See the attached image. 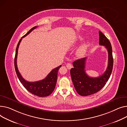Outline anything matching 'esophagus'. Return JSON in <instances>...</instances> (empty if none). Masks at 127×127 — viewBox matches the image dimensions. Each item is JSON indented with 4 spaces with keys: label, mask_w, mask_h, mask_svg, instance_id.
<instances>
[{
    "label": "esophagus",
    "mask_w": 127,
    "mask_h": 127,
    "mask_svg": "<svg viewBox=\"0 0 127 127\" xmlns=\"http://www.w3.org/2000/svg\"><path fill=\"white\" fill-rule=\"evenodd\" d=\"M66 68H68V69H69H69H71L72 68V64H70V63L66 64Z\"/></svg>",
    "instance_id": "obj_1"
}]
</instances>
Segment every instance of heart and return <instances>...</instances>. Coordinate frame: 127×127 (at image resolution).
<instances>
[{
	"label": "heart",
	"instance_id": "1",
	"mask_svg": "<svg viewBox=\"0 0 127 127\" xmlns=\"http://www.w3.org/2000/svg\"><path fill=\"white\" fill-rule=\"evenodd\" d=\"M88 47L89 44L88 43H85L80 46L77 50V55L79 57H82L84 56L87 51Z\"/></svg>",
	"mask_w": 127,
	"mask_h": 127
}]
</instances>
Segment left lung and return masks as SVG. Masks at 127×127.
I'll return each instance as SVG.
<instances>
[{"instance_id":"1","label":"left lung","mask_w":127,"mask_h":127,"mask_svg":"<svg viewBox=\"0 0 127 127\" xmlns=\"http://www.w3.org/2000/svg\"><path fill=\"white\" fill-rule=\"evenodd\" d=\"M99 42L108 52V65L106 71L98 77H91L85 72L87 57L78 59L73 63L74 68L70 70L71 76L74 88L81 96H88L100 91L109 79L113 69V58L111 44L108 39L101 32L99 31Z\"/></svg>"}]
</instances>
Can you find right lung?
<instances>
[{"instance_id":"right-lung-1","label":"right lung","mask_w":127,"mask_h":127,"mask_svg":"<svg viewBox=\"0 0 127 127\" xmlns=\"http://www.w3.org/2000/svg\"><path fill=\"white\" fill-rule=\"evenodd\" d=\"M37 27L35 26L32 28L26 34L22 36L19 40L16 49L15 56L14 59V65L16 74L20 83L29 92L39 97H46L50 95L54 91L57 82L58 71L59 69L62 66V65L52 70L44 79L35 82H29L24 79L20 74L17 65L18 50L22 38H24L30 33H31L33 30Z\"/></svg>"}]
</instances>
